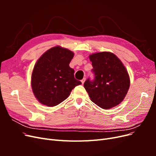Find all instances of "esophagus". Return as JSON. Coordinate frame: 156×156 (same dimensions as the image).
<instances>
[{"label":"esophagus","instance_id":"34e87169","mask_svg":"<svg viewBox=\"0 0 156 156\" xmlns=\"http://www.w3.org/2000/svg\"><path fill=\"white\" fill-rule=\"evenodd\" d=\"M85 80H86V79H85V78H83V79L81 80V83H82V84H84V81H85Z\"/></svg>","mask_w":156,"mask_h":156}]
</instances>
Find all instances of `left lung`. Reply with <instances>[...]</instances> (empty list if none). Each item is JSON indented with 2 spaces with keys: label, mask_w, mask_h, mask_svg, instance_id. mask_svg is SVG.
<instances>
[{
  "label": "left lung",
  "mask_w": 156,
  "mask_h": 156,
  "mask_svg": "<svg viewBox=\"0 0 156 156\" xmlns=\"http://www.w3.org/2000/svg\"><path fill=\"white\" fill-rule=\"evenodd\" d=\"M94 79H88L84 87L92 102L108 109L124 100L128 91L130 80L128 73L117 56L110 52H100L89 56Z\"/></svg>",
  "instance_id": "obj_1"
}]
</instances>
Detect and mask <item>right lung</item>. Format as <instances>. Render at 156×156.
Masks as SVG:
<instances>
[{
    "label": "right lung",
    "mask_w": 156,
    "mask_h": 156,
    "mask_svg": "<svg viewBox=\"0 0 156 156\" xmlns=\"http://www.w3.org/2000/svg\"><path fill=\"white\" fill-rule=\"evenodd\" d=\"M72 51L56 46L52 48L36 62L31 77L35 97L41 104L54 107L67 99L72 90L81 82L74 77L69 67Z\"/></svg>",
    "instance_id": "obj_1"
}]
</instances>
